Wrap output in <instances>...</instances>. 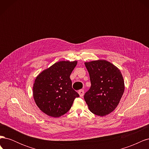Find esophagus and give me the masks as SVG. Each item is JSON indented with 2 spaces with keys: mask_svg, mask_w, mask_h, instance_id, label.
<instances>
[{
  "mask_svg": "<svg viewBox=\"0 0 149 149\" xmlns=\"http://www.w3.org/2000/svg\"><path fill=\"white\" fill-rule=\"evenodd\" d=\"M78 93H79V96L81 97H82L83 96V95H84V90H80V91H79V92H78Z\"/></svg>",
  "mask_w": 149,
  "mask_h": 149,
  "instance_id": "esophagus-1",
  "label": "esophagus"
}]
</instances>
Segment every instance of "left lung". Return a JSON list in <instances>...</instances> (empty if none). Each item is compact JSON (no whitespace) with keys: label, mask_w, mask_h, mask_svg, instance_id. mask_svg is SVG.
Wrapping results in <instances>:
<instances>
[{"label":"left lung","mask_w":149,"mask_h":149,"mask_svg":"<svg viewBox=\"0 0 149 149\" xmlns=\"http://www.w3.org/2000/svg\"><path fill=\"white\" fill-rule=\"evenodd\" d=\"M91 86L84 98L93 114L104 116L119 104L124 91V81L120 71L104 60L85 62Z\"/></svg>","instance_id":"8db88e82"}]
</instances>
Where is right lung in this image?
<instances>
[{
	"label": "right lung",
	"mask_w": 149,
	"mask_h": 149,
	"mask_svg": "<svg viewBox=\"0 0 149 149\" xmlns=\"http://www.w3.org/2000/svg\"><path fill=\"white\" fill-rule=\"evenodd\" d=\"M77 61H60L43 70L33 86L35 102L47 115L59 118L68 111L79 95L72 88L70 74Z\"/></svg>",
	"instance_id": "right-lung-1"
}]
</instances>
